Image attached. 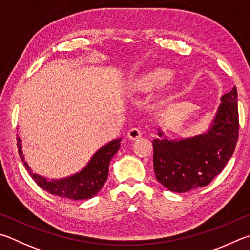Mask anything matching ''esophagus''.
Instances as JSON below:
<instances>
[{"instance_id":"obj_1","label":"esophagus","mask_w":250,"mask_h":250,"mask_svg":"<svg viewBox=\"0 0 250 250\" xmlns=\"http://www.w3.org/2000/svg\"><path fill=\"white\" fill-rule=\"evenodd\" d=\"M141 136H142V130L137 127L129 129L127 133V137L130 139V141H135V139H137Z\"/></svg>"}]
</instances>
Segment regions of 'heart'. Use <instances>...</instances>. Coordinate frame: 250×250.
<instances>
[{"label":"heart","mask_w":250,"mask_h":250,"mask_svg":"<svg viewBox=\"0 0 250 250\" xmlns=\"http://www.w3.org/2000/svg\"><path fill=\"white\" fill-rule=\"evenodd\" d=\"M172 73L166 70H156V71L147 74L146 77L142 78L141 80H138L136 83V87L142 92H149L151 90L156 89L164 85L168 81L171 80Z\"/></svg>","instance_id":"1"}]
</instances>
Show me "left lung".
Listing matches in <instances>:
<instances>
[{"instance_id": "left-lung-1", "label": "left lung", "mask_w": 250, "mask_h": 250, "mask_svg": "<svg viewBox=\"0 0 250 250\" xmlns=\"http://www.w3.org/2000/svg\"><path fill=\"white\" fill-rule=\"evenodd\" d=\"M238 130L237 90L234 86L221 98L215 116L204 133L171 139L158 128L159 137L152 141L156 179L178 193L208 186L233 155Z\"/></svg>"}]
</instances>
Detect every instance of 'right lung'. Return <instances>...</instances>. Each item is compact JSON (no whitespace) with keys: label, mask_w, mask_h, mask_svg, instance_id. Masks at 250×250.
<instances>
[{"label":"right lung","mask_w":250,"mask_h":250,"mask_svg":"<svg viewBox=\"0 0 250 250\" xmlns=\"http://www.w3.org/2000/svg\"><path fill=\"white\" fill-rule=\"evenodd\" d=\"M122 138L113 139L92 156L89 163L80 171L61 179H48L33 171L23 154L21 139L17 135V148L21 161L34 181L52 195L70 200H87L93 198L102 189L108 176V166L113 156L121 147Z\"/></svg>","instance_id":"right-lung-1"}]
</instances>
